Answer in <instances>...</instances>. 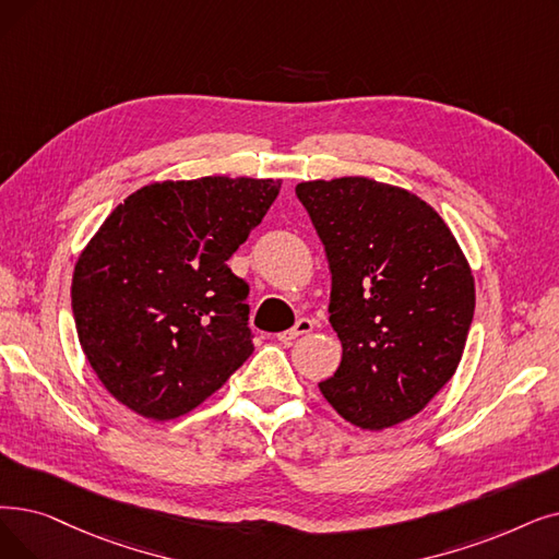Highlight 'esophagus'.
Masks as SVG:
<instances>
[{"mask_svg":"<svg viewBox=\"0 0 559 559\" xmlns=\"http://www.w3.org/2000/svg\"><path fill=\"white\" fill-rule=\"evenodd\" d=\"M312 329H314V322L308 320V318H301L293 329L278 333V340H281V343H293V340H297L301 335H308Z\"/></svg>","mask_w":559,"mask_h":559,"instance_id":"obj_1","label":"esophagus"}]
</instances>
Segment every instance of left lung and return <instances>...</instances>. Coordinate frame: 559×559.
I'll return each instance as SVG.
<instances>
[{
  "label": "left lung",
  "mask_w": 559,
  "mask_h": 559,
  "mask_svg": "<svg viewBox=\"0 0 559 559\" xmlns=\"http://www.w3.org/2000/svg\"><path fill=\"white\" fill-rule=\"evenodd\" d=\"M331 270L343 360L320 383L347 423L400 425L452 379L475 312V281L431 205L370 178L297 185Z\"/></svg>",
  "instance_id": "obj_1"
}]
</instances>
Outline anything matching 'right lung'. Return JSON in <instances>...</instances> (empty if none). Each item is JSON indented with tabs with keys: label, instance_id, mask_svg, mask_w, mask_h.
Returning a JSON list of instances; mask_svg holds the SVG:
<instances>
[{
	"label": "right lung",
	"instance_id": "right-lung-1",
	"mask_svg": "<svg viewBox=\"0 0 559 559\" xmlns=\"http://www.w3.org/2000/svg\"><path fill=\"white\" fill-rule=\"evenodd\" d=\"M278 191L281 180L226 176L153 182L91 237L72 274V314L120 404L180 418L253 354L249 285L226 262Z\"/></svg>",
	"mask_w": 559,
	"mask_h": 559
}]
</instances>
